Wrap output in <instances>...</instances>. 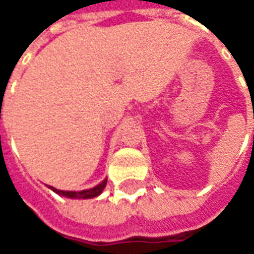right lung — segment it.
Returning <instances> with one entry per match:
<instances>
[{
    "label": "right lung",
    "mask_w": 254,
    "mask_h": 254,
    "mask_svg": "<svg viewBox=\"0 0 254 254\" xmlns=\"http://www.w3.org/2000/svg\"><path fill=\"white\" fill-rule=\"evenodd\" d=\"M106 184H107V178H105L103 181L98 184L96 187L91 188V189H85V190H60V189H56V188L49 187L53 191H56L57 194L64 197H67V198H94V197L99 196L100 193L103 191V189L106 188Z\"/></svg>",
    "instance_id": "obj_1"
}]
</instances>
